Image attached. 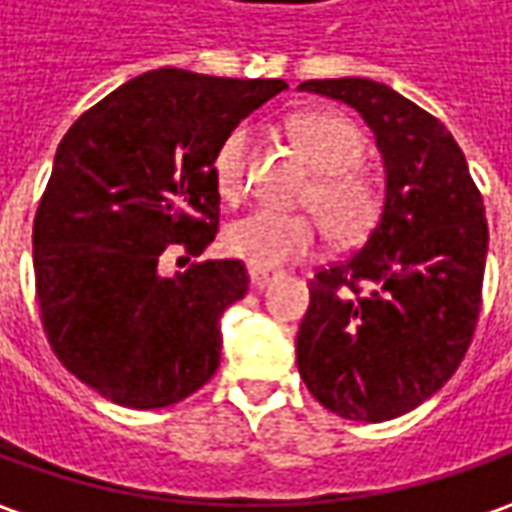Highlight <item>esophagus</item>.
Returning a JSON list of instances; mask_svg holds the SVG:
<instances>
[{"label":"esophagus","mask_w":512,"mask_h":512,"mask_svg":"<svg viewBox=\"0 0 512 512\" xmlns=\"http://www.w3.org/2000/svg\"><path fill=\"white\" fill-rule=\"evenodd\" d=\"M277 272H269V269H257V266H249V283L252 289H266L272 283Z\"/></svg>","instance_id":"1"}]
</instances>
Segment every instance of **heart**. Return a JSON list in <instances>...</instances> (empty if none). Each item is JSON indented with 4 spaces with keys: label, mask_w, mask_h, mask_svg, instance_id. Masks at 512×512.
Segmentation results:
<instances>
[{
    "label": "heart",
    "mask_w": 512,
    "mask_h": 512,
    "mask_svg": "<svg viewBox=\"0 0 512 512\" xmlns=\"http://www.w3.org/2000/svg\"><path fill=\"white\" fill-rule=\"evenodd\" d=\"M289 135L303 150L311 169L320 175L309 192V206L320 215L328 235L354 240L374 221L377 189L368 178L351 169L365 155L362 133L343 115L303 113L289 121ZM252 150V130L238 127L223 138L212 158L215 186L226 201L240 198L246 186V167ZM317 223L306 215H283L272 209H255L226 226L223 243L229 255L246 260L257 269H274L289 260H300L314 249Z\"/></svg>",
    "instance_id": "obj_1"
}]
</instances>
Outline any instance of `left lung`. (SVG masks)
<instances>
[{"label": "left lung", "mask_w": 512, "mask_h": 512, "mask_svg": "<svg viewBox=\"0 0 512 512\" xmlns=\"http://www.w3.org/2000/svg\"><path fill=\"white\" fill-rule=\"evenodd\" d=\"M362 115L385 167L377 226L314 274L297 331L300 377L323 408L385 422L431 399L465 360L482 306L487 221L448 127L371 79L303 81Z\"/></svg>", "instance_id": "left-lung-1"}]
</instances>
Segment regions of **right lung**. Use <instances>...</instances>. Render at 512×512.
Here are the masks:
<instances>
[{"label": "right lung", "instance_id": "add662e5", "mask_svg": "<svg viewBox=\"0 0 512 512\" xmlns=\"http://www.w3.org/2000/svg\"><path fill=\"white\" fill-rule=\"evenodd\" d=\"M283 79H215L161 67L130 79L62 138L33 221L42 326L76 377L124 408H167L221 365L223 311L249 289L240 260L164 277L169 243L215 240L212 158Z\"/></svg>", "mask_w": 512, "mask_h": 512}]
</instances>
